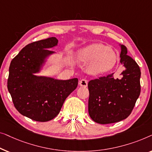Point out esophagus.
Returning <instances> with one entry per match:
<instances>
[{"mask_svg": "<svg viewBox=\"0 0 152 152\" xmlns=\"http://www.w3.org/2000/svg\"><path fill=\"white\" fill-rule=\"evenodd\" d=\"M87 83H88V81L86 79H82V80H80L79 82V84H80V86L86 87L87 86Z\"/></svg>", "mask_w": 152, "mask_h": 152, "instance_id": "obj_1", "label": "esophagus"}]
</instances>
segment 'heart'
<instances>
[{
    "label": "heart",
    "instance_id": "1",
    "mask_svg": "<svg viewBox=\"0 0 152 152\" xmlns=\"http://www.w3.org/2000/svg\"><path fill=\"white\" fill-rule=\"evenodd\" d=\"M80 59L83 61H91L89 71L92 74H102L109 72L116 63V56L113 51L104 45H91L82 50Z\"/></svg>",
    "mask_w": 152,
    "mask_h": 152
}]
</instances>
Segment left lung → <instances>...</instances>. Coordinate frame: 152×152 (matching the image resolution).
Masks as SVG:
<instances>
[{
  "label": "left lung",
  "mask_w": 152,
  "mask_h": 152,
  "mask_svg": "<svg viewBox=\"0 0 152 152\" xmlns=\"http://www.w3.org/2000/svg\"><path fill=\"white\" fill-rule=\"evenodd\" d=\"M121 63L125 69L115 78L114 74L100 76L88 83L89 116L96 123L110 124L127 118L140 94V69L121 45Z\"/></svg>",
  "instance_id": "1"
}]
</instances>
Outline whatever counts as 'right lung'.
<instances>
[{"mask_svg":"<svg viewBox=\"0 0 152 152\" xmlns=\"http://www.w3.org/2000/svg\"><path fill=\"white\" fill-rule=\"evenodd\" d=\"M54 37L31 42L12 59L10 65L7 89L15 108L23 116L38 122H47L59 114L67 97L78 86V78L55 80L33 75L43 58L54 52Z\"/></svg>","mask_w":152,"mask_h":152,"instance_id":"obj_1","label":"right lung"}]
</instances>
